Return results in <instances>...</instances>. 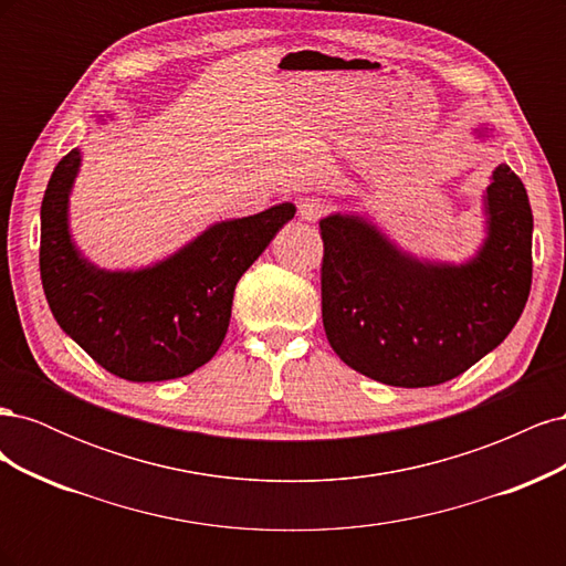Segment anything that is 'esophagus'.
Instances as JSON below:
<instances>
[{
	"instance_id": "34e87169",
	"label": "esophagus",
	"mask_w": 566,
	"mask_h": 566,
	"mask_svg": "<svg viewBox=\"0 0 566 566\" xmlns=\"http://www.w3.org/2000/svg\"><path fill=\"white\" fill-rule=\"evenodd\" d=\"M325 212H328V205L321 198H304L300 202V217L304 221H318Z\"/></svg>"
}]
</instances>
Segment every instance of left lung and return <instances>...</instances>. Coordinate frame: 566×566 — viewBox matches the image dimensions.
Wrapping results in <instances>:
<instances>
[{"instance_id":"1","label":"left lung","mask_w":566,"mask_h":566,"mask_svg":"<svg viewBox=\"0 0 566 566\" xmlns=\"http://www.w3.org/2000/svg\"><path fill=\"white\" fill-rule=\"evenodd\" d=\"M489 238L462 266L420 264L358 217L321 219V312L335 354L366 378L432 387L507 337L531 290L534 214L522 179L495 167Z\"/></svg>"}]
</instances>
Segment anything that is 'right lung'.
Masks as SVG:
<instances>
[{
  "label": "right lung",
  "mask_w": 566,
  "mask_h": 566,
  "mask_svg": "<svg viewBox=\"0 0 566 566\" xmlns=\"http://www.w3.org/2000/svg\"><path fill=\"white\" fill-rule=\"evenodd\" d=\"M77 167L80 150L73 148L51 175L40 212V276L51 314L117 378H184L221 347L235 283L295 217V205L221 221L153 269L111 273L84 262L67 233V193Z\"/></svg>",
  "instance_id": "obj_1"
}]
</instances>
